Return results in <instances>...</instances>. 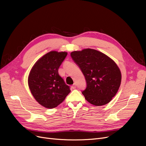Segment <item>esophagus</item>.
Returning <instances> with one entry per match:
<instances>
[{
    "instance_id": "34e87169",
    "label": "esophagus",
    "mask_w": 146,
    "mask_h": 146,
    "mask_svg": "<svg viewBox=\"0 0 146 146\" xmlns=\"http://www.w3.org/2000/svg\"><path fill=\"white\" fill-rule=\"evenodd\" d=\"M76 84H74V85H73L72 86V89H76Z\"/></svg>"
}]
</instances>
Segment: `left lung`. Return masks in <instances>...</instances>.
I'll list each match as a JSON object with an SVG mask.
<instances>
[{
	"label": "left lung",
	"instance_id": "8db88e82",
	"mask_svg": "<svg viewBox=\"0 0 146 146\" xmlns=\"http://www.w3.org/2000/svg\"><path fill=\"white\" fill-rule=\"evenodd\" d=\"M70 55L85 77L87 86L82 94L86 100L95 106L109 103L117 94L121 82L117 64L105 54L94 49L74 51Z\"/></svg>",
	"mask_w": 146,
	"mask_h": 146
}]
</instances>
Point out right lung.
Segmentation results:
<instances>
[{"mask_svg":"<svg viewBox=\"0 0 146 146\" xmlns=\"http://www.w3.org/2000/svg\"><path fill=\"white\" fill-rule=\"evenodd\" d=\"M67 52L51 51L36 61L31 70L28 83L35 100L46 108H56L70 92V87L58 74V68Z\"/></svg>","mask_w":146,"mask_h":146,"instance_id":"obj_1","label":"right lung"}]
</instances>
